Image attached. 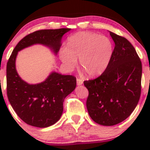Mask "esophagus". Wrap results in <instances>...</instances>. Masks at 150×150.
<instances>
[{"mask_svg": "<svg viewBox=\"0 0 150 150\" xmlns=\"http://www.w3.org/2000/svg\"><path fill=\"white\" fill-rule=\"evenodd\" d=\"M83 83V81L82 80V79H76V84H77V86H81Z\"/></svg>", "mask_w": 150, "mask_h": 150, "instance_id": "34e87169", "label": "esophagus"}]
</instances>
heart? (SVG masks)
Wrapping results in <instances>:
<instances>
[{"label": "heart", "instance_id": "heart-1", "mask_svg": "<svg viewBox=\"0 0 150 150\" xmlns=\"http://www.w3.org/2000/svg\"><path fill=\"white\" fill-rule=\"evenodd\" d=\"M114 46L109 38L89 31L71 35L67 46L59 50V58L67 71L76 67L77 59L82 67L91 76H99L106 71L113 54Z\"/></svg>", "mask_w": 150, "mask_h": 150}]
</instances>
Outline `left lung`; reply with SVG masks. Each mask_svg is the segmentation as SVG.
Masks as SVG:
<instances>
[{"label":"left lung","instance_id":"8db88e82","mask_svg":"<svg viewBox=\"0 0 150 150\" xmlns=\"http://www.w3.org/2000/svg\"><path fill=\"white\" fill-rule=\"evenodd\" d=\"M115 43L110 64L95 79L84 81L86 107L93 121L112 126L122 122L137 107L141 92L142 64L126 38L110 31Z\"/></svg>","mask_w":150,"mask_h":150}]
</instances>
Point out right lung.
I'll list each match as a JSON object with an SVG mask.
<instances>
[{
    "mask_svg": "<svg viewBox=\"0 0 150 150\" xmlns=\"http://www.w3.org/2000/svg\"><path fill=\"white\" fill-rule=\"evenodd\" d=\"M71 28L45 29L34 31L22 38L13 50L6 64V93L8 100L18 117L27 124L38 128L51 126L60 120L63 102L76 85V77L52 72L44 81L28 84L19 76L16 68L18 52L35 44H41L55 55L62 39Z\"/></svg>",
    "mask_w": 150,
    "mask_h": 150,
    "instance_id": "1",
    "label": "right lung"
}]
</instances>
